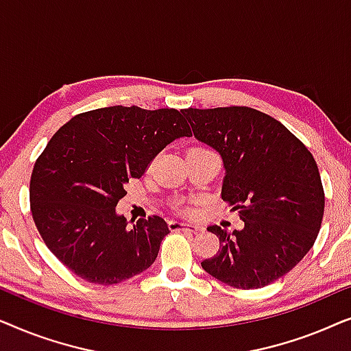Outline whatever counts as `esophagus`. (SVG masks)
<instances>
[{"label": "esophagus", "instance_id": "obj_1", "mask_svg": "<svg viewBox=\"0 0 351 351\" xmlns=\"http://www.w3.org/2000/svg\"><path fill=\"white\" fill-rule=\"evenodd\" d=\"M169 228L171 230H186V232H199L201 230V227H198V225H191L186 222H177V220H171Z\"/></svg>", "mask_w": 351, "mask_h": 351}]
</instances>
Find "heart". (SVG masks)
<instances>
[{
	"instance_id": "b5f03b06",
	"label": "heart",
	"mask_w": 351,
	"mask_h": 351,
	"mask_svg": "<svg viewBox=\"0 0 351 351\" xmlns=\"http://www.w3.org/2000/svg\"><path fill=\"white\" fill-rule=\"evenodd\" d=\"M186 213H189V214H195V213H196V209L193 208V206H190V208L186 209Z\"/></svg>"
}]
</instances>
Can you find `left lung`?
Segmentation results:
<instances>
[{
	"label": "left lung",
	"mask_w": 351,
	"mask_h": 351,
	"mask_svg": "<svg viewBox=\"0 0 351 351\" xmlns=\"http://www.w3.org/2000/svg\"><path fill=\"white\" fill-rule=\"evenodd\" d=\"M198 141L222 155V199L244 228L217 225L220 247L201 267L237 289H258L291 271L318 238L324 189L313 155L285 124L251 107L184 108Z\"/></svg>",
	"instance_id": "1"
}]
</instances>
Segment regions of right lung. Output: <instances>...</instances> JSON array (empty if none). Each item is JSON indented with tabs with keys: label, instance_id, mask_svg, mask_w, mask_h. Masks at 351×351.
I'll return each instance as SVG.
<instances>
[{
	"label": "right lung",
	"instance_id": "1",
	"mask_svg": "<svg viewBox=\"0 0 351 351\" xmlns=\"http://www.w3.org/2000/svg\"><path fill=\"white\" fill-rule=\"evenodd\" d=\"M191 136L176 108L105 107L65 123L33 166L30 209L43 241L76 276L117 285L156 261L165 219L128 227L114 208L124 184L138 179L174 138Z\"/></svg>",
	"mask_w": 351,
	"mask_h": 351
}]
</instances>
